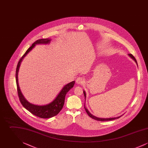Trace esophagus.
Here are the masks:
<instances>
[{
  "label": "esophagus",
  "instance_id": "34e87169",
  "mask_svg": "<svg viewBox=\"0 0 148 148\" xmlns=\"http://www.w3.org/2000/svg\"><path fill=\"white\" fill-rule=\"evenodd\" d=\"M84 82V79L83 77H78L76 80V83L78 84H82Z\"/></svg>",
  "mask_w": 148,
  "mask_h": 148
}]
</instances>
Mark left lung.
Returning <instances> with one entry per match:
<instances>
[{"instance_id":"left-lung-1","label":"left lung","mask_w":148,"mask_h":148,"mask_svg":"<svg viewBox=\"0 0 148 148\" xmlns=\"http://www.w3.org/2000/svg\"><path fill=\"white\" fill-rule=\"evenodd\" d=\"M129 55V56H130L131 58H132L133 60H134V61L135 62V63H136L137 64V65H138V63H137V62H136V59L134 58V56L132 55V54H128ZM84 92V97L85 98H86V93H85V92L84 91L83 92ZM85 109V111H86V113L88 114V115L90 117V118H92L93 119L96 120H98V121H109V120H113L116 119H118V118H119L120 117H121V116H118V117H115V118H98V117H96V116H94V115H92L91 113H90L89 111H88V110L85 108V106L84 107Z\"/></svg>"}]
</instances>
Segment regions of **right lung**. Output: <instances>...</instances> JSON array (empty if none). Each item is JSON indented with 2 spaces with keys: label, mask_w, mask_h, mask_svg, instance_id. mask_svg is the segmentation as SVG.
<instances>
[{
  "label": "right lung",
  "mask_w": 148,
  "mask_h": 148,
  "mask_svg": "<svg viewBox=\"0 0 148 148\" xmlns=\"http://www.w3.org/2000/svg\"><path fill=\"white\" fill-rule=\"evenodd\" d=\"M51 41V39L49 38L47 39H41L37 40L36 42H34L32 45L26 51L23 56L21 57L19 60L16 69L15 73V78H16V83L17 86V92L19 96V98L20 101L23 106L30 112L32 114L36 116H38L40 118H49L53 117L56 115L58 113L60 112L63 107L65 98L66 93L69 91L75 84V82L73 81L71 83L65 85L62 88V90L58 94L56 99L51 101L50 103L45 105V106H37L33 104L28 102L25 98L24 97L22 94L21 89L19 88V86L18 84V71L19 69V67L21 65V62L24 58L26 56L29 52L32 50L36 44H49Z\"/></svg>",
  "instance_id": "right-lung-1"
}]
</instances>
